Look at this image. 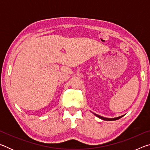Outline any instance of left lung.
<instances>
[{
	"mask_svg": "<svg viewBox=\"0 0 150 150\" xmlns=\"http://www.w3.org/2000/svg\"><path fill=\"white\" fill-rule=\"evenodd\" d=\"M94 115H95L96 116H97L98 118H99L100 119H102L103 120H107V121H113V120H118V119H120V118L122 117L124 115H122L120 116H118V117H116V118H106V117H103V116H101L100 115H96L95 113H93Z\"/></svg>",
	"mask_w": 150,
	"mask_h": 150,
	"instance_id": "left-lung-1",
	"label": "left lung"
}]
</instances>
